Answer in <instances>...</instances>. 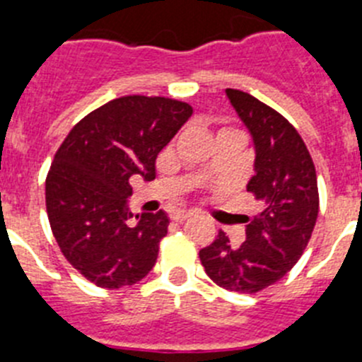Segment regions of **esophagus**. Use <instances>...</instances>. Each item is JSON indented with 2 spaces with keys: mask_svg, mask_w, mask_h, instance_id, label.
<instances>
[{
  "mask_svg": "<svg viewBox=\"0 0 362 362\" xmlns=\"http://www.w3.org/2000/svg\"><path fill=\"white\" fill-rule=\"evenodd\" d=\"M189 216H191V213H187V211H175V213H171V220L173 221H184Z\"/></svg>",
  "mask_w": 362,
  "mask_h": 362,
  "instance_id": "34e87169",
  "label": "esophagus"
}]
</instances>
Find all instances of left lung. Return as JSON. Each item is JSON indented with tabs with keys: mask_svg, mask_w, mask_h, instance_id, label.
Masks as SVG:
<instances>
[{
	"mask_svg": "<svg viewBox=\"0 0 362 362\" xmlns=\"http://www.w3.org/2000/svg\"><path fill=\"white\" fill-rule=\"evenodd\" d=\"M226 93L252 136L254 175L247 191L259 213L247 218L242 245H230L220 230L200 250V262L221 288L256 294L279 281L307 249L319 213L317 177L307 146L285 117L245 92L227 88Z\"/></svg>",
	"mask_w": 362,
	"mask_h": 362,
	"instance_id": "8db88e82",
	"label": "left lung"
}]
</instances>
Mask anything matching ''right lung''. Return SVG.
Listing matches in <instances>:
<instances>
[{"label":"right lung","instance_id":"right-lung-1","mask_svg":"<svg viewBox=\"0 0 362 362\" xmlns=\"http://www.w3.org/2000/svg\"><path fill=\"white\" fill-rule=\"evenodd\" d=\"M193 115L165 97L113 99L79 120L55 153L47 177V213L61 252L103 288L149 274L168 234L164 211L136 214L129 177L155 178L157 155Z\"/></svg>","mask_w":362,"mask_h":362}]
</instances>
